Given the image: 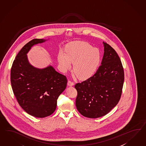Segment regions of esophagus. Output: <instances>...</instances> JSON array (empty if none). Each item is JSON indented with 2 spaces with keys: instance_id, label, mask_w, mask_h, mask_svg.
<instances>
[{
  "instance_id": "obj_1",
  "label": "esophagus",
  "mask_w": 146,
  "mask_h": 146,
  "mask_svg": "<svg viewBox=\"0 0 146 146\" xmlns=\"http://www.w3.org/2000/svg\"><path fill=\"white\" fill-rule=\"evenodd\" d=\"M74 82H72L71 81H68V82H67V85L68 86H74Z\"/></svg>"
}]
</instances>
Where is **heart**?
<instances>
[{
	"label": "heart",
	"instance_id": "1",
	"mask_svg": "<svg viewBox=\"0 0 146 146\" xmlns=\"http://www.w3.org/2000/svg\"><path fill=\"white\" fill-rule=\"evenodd\" d=\"M66 52L59 51L58 61L63 72L71 70L73 65V71L81 79H86L95 74L101 61V52L98 48L93 47L84 41H75L69 43Z\"/></svg>",
	"mask_w": 146,
	"mask_h": 146
}]
</instances>
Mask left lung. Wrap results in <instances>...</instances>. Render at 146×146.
<instances>
[{"instance_id":"1","label":"left lung","mask_w":146,"mask_h":146,"mask_svg":"<svg viewBox=\"0 0 146 146\" xmlns=\"http://www.w3.org/2000/svg\"><path fill=\"white\" fill-rule=\"evenodd\" d=\"M104 53L96 73L81 83H76L75 105L83 116L98 118L108 114L120 99L124 81L122 64L117 52L103 42Z\"/></svg>"}]
</instances>
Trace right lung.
Segmentation results:
<instances>
[{"instance_id": "obj_1", "label": "right lung", "mask_w": 146, "mask_h": 146, "mask_svg": "<svg viewBox=\"0 0 146 146\" xmlns=\"http://www.w3.org/2000/svg\"><path fill=\"white\" fill-rule=\"evenodd\" d=\"M48 40L33 39L16 56L11 71L12 89L24 110L34 117L43 118L56 110L57 99L67 86L66 76L49 65L39 68L30 63L27 54L31 48Z\"/></svg>"}]
</instances>
